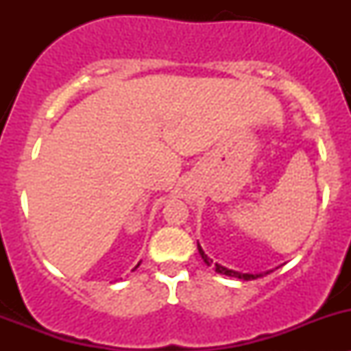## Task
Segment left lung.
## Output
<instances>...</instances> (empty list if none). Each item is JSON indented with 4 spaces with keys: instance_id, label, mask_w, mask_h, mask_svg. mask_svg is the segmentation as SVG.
Returning <instances> with one entry per match:
<instances>
[{
    "instance_id": "8db88e82",
    "label": "left lung",
    "mask_w": 351,
    "mask_h": 351,
    "mask_svg": "<svg viewBox=\"0 0 351 351\" xmlns=\"http://www.w3.org/2000/svg\"><path fill=\"white\" fill-rule=\"evenodd\" d=\"M197 247H198V253H200L202 260H204V263L207 265V267H210V265H212L210 258H208L207 254H205V251L202 250V246H200V244H198V243H197ZM214 267H215V271H217V274L228 275V277L241 278V280H254V278L263 277V275H268V274H270V271H274V270H268V271H263V274H241V271L231 270V268H226V267H222V265H219V263H215Z\"/></svg>"
}]
</instances>
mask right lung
<instances>
[{"label": "right lung", "instance_id": "obj_1", "mask_svg": "<svg viewBox=\"0 0 351 351\" xmlns=\"http://www.w3.org/2000/svg\"><path fill=\"white\" fill-rule=\"evenodd\" d=\"M139 265H141V263H137V267H139ZM137 267H136V268H137ZM136 268H134V270H136Z\"/></svg>", "mask_w": 351, "mask_h": 351}]
</instances>
